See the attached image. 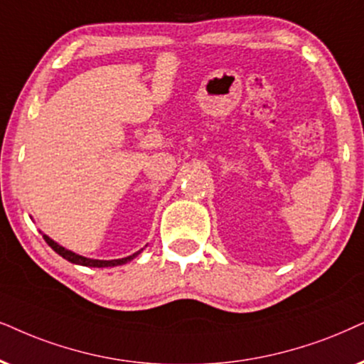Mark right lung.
Wrapping results in <instances>:
<instances>
[{
  "label": "right lung",
  "instance_id": "1",
  "mask_svg": "<svg viewBox=\"0 0 364 364\" xmlns=\"http://www.w3.org/2000/svg\"><path fill=\"white\" fill-rule=\"evenodd\" d=\"M43 238H45V242H47L48 245L52 247L60 257H63L65 260L72 262V264L84 265V267H117V265H124V264H127V262H131L137 254H139V252H136V254L124 257V259H116V260H95V259H87V257H82L79 254H75V252L67 250L65 247L58 245L57 242H53L52 238L47 237V235H43Z\"/></svg>",
  "mask_w": 364,
  "mask_h": 364
}]
</instances>
